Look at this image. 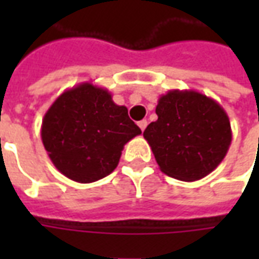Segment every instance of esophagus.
Wrapping results in <instances>:
<instances>
[{"label":"esophagus","instance_id":"1","mask_svg":"<svg viewBox=\"0 0 259 259\" xmlns=\"http://www.w3.org/2000/svg\"><path fill=\"white\" fill-rule=\"evenodd\" d=\"M147 124H148V122H147L146 119H143V120H140V122H139V127H140V129L144 132V129L147 127Z\"/></svg>","mask_w":259,"mask_h":259}]
</instances>
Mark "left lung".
Here are the masks:
<instances>
[{
  "label": "left lung",
  "instance_id": "obj_1",
  "mask_svg": "<svg viewBox=\"0 0 259 259\" xmlns=\"http://www.w3.org/2000/svg\"><path fill=\"white\" fill-rule=\"evenodd\" d=\"M155 112L158 119L143 136L165 175L195 182L226 157L232 127L215 100L194 90H170L159 97Z\"/></svg>",
  "mask_w": 259,
  "mask_h": 259
}]
</instances>
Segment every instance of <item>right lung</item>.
I'll list each match as a JSON object with an SVG mask.
<instances>
[{
  "label": "right lung",
  "mask_w": 259,
  "mask_h": 259,
  "mask_svg": "<svg viewBox=\"0 0 259 259\" xmlns=\"http://www.w3.org/2000/svg\"><path fill=\"white\" fill-rule=\"evenodd\" d=\"M141 135L127 108L93 83L65 90L41 123V140L61 174L77 183H93L112 174L124 144Z\"/></svg>",
  "instance_id": "1"
}]
</instances>
